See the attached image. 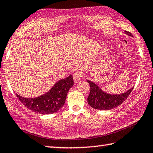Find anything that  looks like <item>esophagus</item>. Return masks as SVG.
Masks as SVG:
<instances>
[{
	"instance_id": "34e87169",
	"label": "esophagus",
	"mask_w": 153,
	"mask_h": 153,
	"mask_svg": "<svg viewBox=\"0 0 153 153\" xmlns=\"http://www.w3.org/2000/svg\"><path fill=\"white\" fill-rule=\"evenodd\" d=\"M82 77H83V75H82L81 72H79V71H76L73 74L74 79L76 82H78L79 80L82 79Z\"/></svg>"
}]
</instances>
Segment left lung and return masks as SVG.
Masks as SVG:
<instances>
[{"label":"left lung","mask_w":153,"mask_h":153,"mask_svg":"<svg viewBox=\"0 0 153 153\" xmlns=\"http://www.w3.org/2000/svg\"><path fill=\"white\" fill-rule=\"evenodd\" d=\"M125 33L129 36H132V33L125 30ZM90 85V92L88 97V102L91 108L97 110H111L120 105L128 97L132 92V87L126 92L120 94H109L104 92L95 83L88 80Z\"/></svg>","instance_id":"1"}]
</instances>
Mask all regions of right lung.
<instances>
[{"instance_id":"right-lung-1","label":"right lung","mask_w":153,"mask_h":153,"mask_svg":"<svg viewBox=\"0 0 153 153\" xmlns=\"http://www.w3.org/2000/svg\"><path fill=\"white\" fill-rule=\"evenodd\" d=\"M71 75L60 79L48 92L37 98H23L16 94L18 99L24 105L33 112L41 114H51L57 112L64 105L69 89L74 85Z\"/></svg>"}]
</instances>
